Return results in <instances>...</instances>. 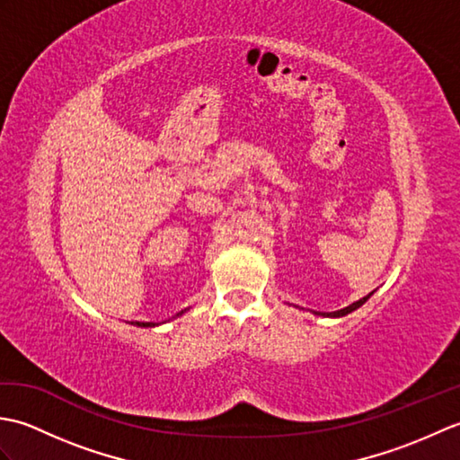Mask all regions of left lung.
I'll return each instance as SVG.
<instances>
[{
  "instance_id": "obj_1",
  "label": "left lung",
  "mask_w": 460,
  "mask_h": 460,
  "mask_svg": "<svg viewBox=\"0 0 460 460\" xmlns=\"http://www.w3.org/2000/svg\"><path fill=\"white\" fill-rule=\"evenodd\" d=\"M376 292V290H374ZM374 292H369L367 296H364V298H359L358 302H351L349 306H346V308H341V310H334V312H314V314H318V316H324V318H341V316H346V314H349V312H354V310H358L361 305H364V302L374 295Z\"/></svg>"
}]
</instances>
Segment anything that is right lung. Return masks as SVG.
<instances>
[{
  "label": "right lung",
  "mask_w": 460,
  "mask_h": 460,
  "mask_svg": "<svg viewBox=\"0 0 460 460\" xmlns=\"http://www.w3.org/2000/svg\"><path fill=\"white\" fill-rule=\"evenodd\" d=\"M180 314H183V312H180ZM132 324H134V322H132ZM136 326H155V324H154V322H136Z\"/></svg>",
  "instance_id": "add662e5"
}]
</instances>
